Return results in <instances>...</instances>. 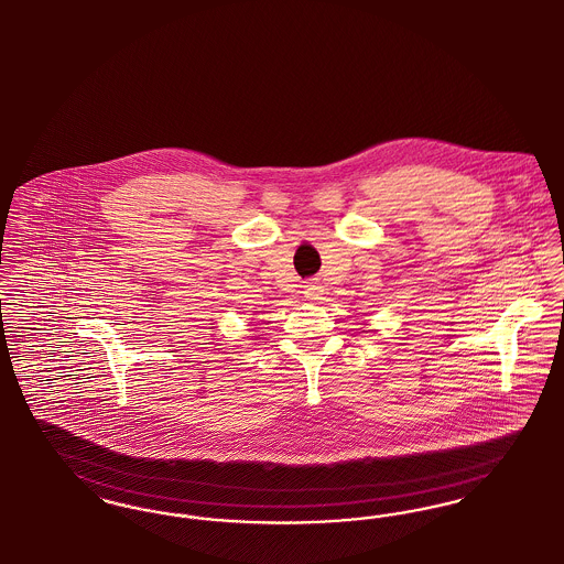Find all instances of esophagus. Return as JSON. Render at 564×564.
I'll return each mask as SVG.
<instances>
[{"mask_svg": "<svg viewBox=\"0 0 564 564\" xmlns=\"http://www.w3.org/2000/svg\"><path fill=\"white\" fill-rule=\"evenodd\" d=\"M303 295L307 301H321L325 295V289L318 282H305L303 284Z\"/></svg>", "mask_w": 564, "mask_h": 564, "instance_id": "1", "label": "esophagus"}]
</instances>
